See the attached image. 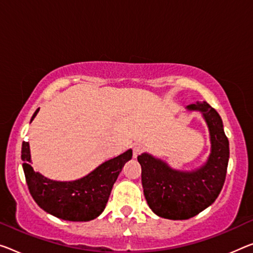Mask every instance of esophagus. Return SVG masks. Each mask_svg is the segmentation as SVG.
I'll use <instances>...</instances> for the list:
<instances>
[{
  "label": "esophagus",
  "mask_w": 253,
  "mask_h": 253,
  "mask_svg": "<svg viewBox=\"0 0 253 253\" xmlns=\"http://www.w3.org/2000/svg\"><path fill=\"white\" fill-rule=\"evenodd\" d=\"M143 149H145V147H143L141 143H137V145H134L133 148H132V155H133V157L137 158L139 155L142 153Z\"/></svg>",
  "instance_id": "34e87169"
}]
</instances>
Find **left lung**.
I'll list each match as a JSON object with an SVG mask.
<instances>
[{
	"mask_svg": "<svg viewBox=\"0 0 253 253\" xmlns=\"http://www.w3.org/2000/svg\"><path fill=\"white\" fill-rule=\"evenodd\" d=\"M185 108L200 112L207 123L211 148L204 165L180 170L148 153L138 156L147 204L157 216L173 220L191 218L213 204L224 185L230 158L228 139L215 108L206 102Z\"/></svg>",
	"mask_w": 253,
	"mask_h": 253,
	"instance_id": "1",
	"label": "left lung"
}]
</instances>
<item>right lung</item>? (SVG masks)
I'll list each match as a JSON object with an SVG mask.
<instances>
[{
	"label": "right lung",
	"instance_id": "right-lung-1",
	"mask_svg": "<svg viewBox=\"0 0 253 253\" xmlns=\"http://www.w3.org/2000/svg\"><path fill=\"white\" fill-rule=\"evenodd\" d=\"M38 112L40 108L32 121ZM131 158L132 149H129L102 163L86 176L75 181H55L34 170L29 142L23 141L21 148L22 169L34 200L42 211L70 221H89L104 211L116 178Z\"/></svg>",
	"mask_w": 253,
	"mask_h": 253
}]
</instances>
